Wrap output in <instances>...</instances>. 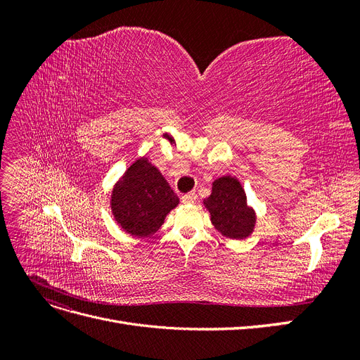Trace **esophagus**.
Returning a JSON list of instances; mask_svg holds the SVG:
<instances>
[{
	"mask_svg": "<svg viewBox=\"0 0 360 360\" xmlns=\"http://www.w3.org/2000/svg\"><path fill=\"white\" fill-rule=\"evenodd\" d=\"M181 201H183L184 204H192V202L197 201V193H195V192H189V193H186V195H183Z\"/></svg>",
	"mask_w": 360,
	"mask_h": 360,
	"instance_id": "34e87169",
	"label": "esophagus"
}]
</instances>
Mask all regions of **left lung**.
I'll return each instance as SVG.
<instances>
[{"instance_id": "1", "label": "left lung", "mask_w": 360, "mask_h": 360, "mask_svg": "<svg viewBox=\"0 0 360 360\" xmlns=\"http://www.w3.org/2000/svg\"><path fill=\"white\" fill-rule=\"evenodd\" d=\"M213 226L224 237L243 240L255 230L257 212L248 204L242 183L233 176H222L212 183V193L202 201Z\"/></svg>"}]
</instances>
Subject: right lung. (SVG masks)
<instances>
[{
  "label": "right lung",
  "instance_id": "add662e5",
  "mask_svg": "<svg viewBox=\"0 0 360 360\" xmlns=\"http://www.w3.org/2000/svg\"><path fill=\"white\" fill-rule=\"evenodd\" d=\"M180 200L147 158H138L111 193V212L122 230L134 237L155 234Z\"/></svg>",
  "mask_w": 360,
  "mask_h": 360
}]
</instances>
